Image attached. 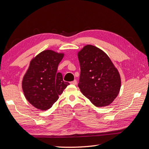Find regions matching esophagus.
<instances>
[{
	"mask_svg": "<svg viewBox=\"0 0 149 149\" xmlns=\"http://www.w3.org/2000/svg\"><path fill=\"white\" fill-rule=\"evenodd\" d=\"M71 84H74V85H76V84H77V81H76V79H74V81H73L71 82Z\"/></svg>",
	"mask_w": 149,
	"mask_h": 149,
	"instance_id": "34e87169",
	"label": "esophagus"
}]
</instances>
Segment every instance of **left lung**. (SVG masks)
I'll use <instances>...</instances> for the list:
<instances>
[{"mask_svg":"<svg viewBox=\"0 0 149 149\" xmlns=\"http://www.w3.org/2000/svg\"><path fill=\"white\" fill-rule=\"evenodd\" d=\"M78 56L81 91L96 107L110 104L118 95L121 81L119 72L109 56L90 45L85 46Z\"/></svg>","mask_w":149,"mask_h":149,"instance_id":"8db88e82","label":"left lung"}]
</instances>
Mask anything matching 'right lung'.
Returning <instances> with one entry per match:
<instances>
[{"label": "right lung", "instance_id": "1", "mask_svg": "<svg viewBox=\"0 0 149 149\" xmlns=\"http://www.w3.org/2000/svg\"><path fill=\"white\" fill-rule=\"evenodd\" d=\"M63 54L45 50L31 61L22 81V89L27 101L38 109L50 108L70 83L57 73Z\"/></svg>", "mask_w": 149, "mask_h": 149}]
</instances>
